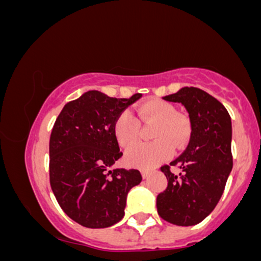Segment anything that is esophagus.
<instances>
[{
    "instance_id": "1",
    "label": "esophagus",
    "mask_w": 261,
    "mask_h": 261,
    "mask_svg": "<svg viewBox=\"0 0 261 261\" xmlns=\"http://www.w3.org/2000/svg\"><path fill=\"white\" fill-rule=\"evenodd\" d=\"M141 175H142L143 179H147L149 175V172H147V170H141Z\"/></svg>"
}]
</instances>
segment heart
Segmentation results:
<instances>
[{
    "instance_id": "obj_1",
    "label": "heart",
    "mask_w": 261,
    "mask_h": 261,
    "mask_svg": "<svg viewBox=\"0 0 261 261\" xmlns=\"http://www.w3.org/2000/svg\"><path fill=\"white\" fill-rule=\"evenodd\" d=\"M139 116L143 122H154L151 143H137L140 122L130 110L119 114L113 122V134L121 147L127 148L124 161L128 167L152 169L173 155V147L182 148L191 135V124L188 116L175 113L169 101L149 99L139 107Z\"/></svg>"
}]
</instances>
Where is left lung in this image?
<instances>
[{
    "mask_svg": "<svg viewBox=\"0 0 261 261\" xmlns=\"http://www.w3.org/2000/svg\"><path fill=\"white\" fill-rule=\"evenodd\" d=\"M164 100L180 103L191 124L187 149L170 166L179 175L162 167L168 187L157 196L158 215L176 226H194L216 207L232 170V122L227 109L216 98L195 87H184Z\"/></svg>",
    "mask_w": 261,
    "mask_h": 261,
    "instance_id": "left-lung-1",
    "label": "left lung"
}]
</instances>
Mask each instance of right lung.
I'll use <instances>...</instances> for the list:
<instances>
[{"instance_id": "1", "label": "right lung", "mask_w": 261, "mask_h": 261, "mask_svg": "<svg viewBox=\"0 0 261 261\" xmlns=\"http://www.w3.org/2000/svg\"><path fill=\"white\" fill-rule=\"evenodd\" d=\"M142 97L112 98L88 91L68 101L54 124L49 143L50 185L71 220L87 228H106L124 217L126 196L142 176L136 169L110 170L122 153L113 122Z\"/></svg>"}]
</instances>
